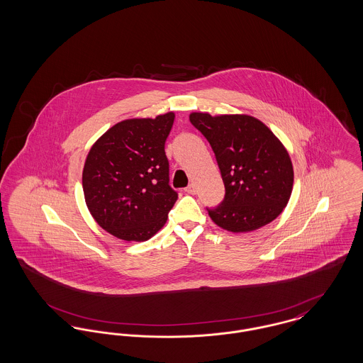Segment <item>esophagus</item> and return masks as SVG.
I'll return each instance as SVG.
<instances>
[{
    "mask_svg": "<svg viewBox=\"0 0 363 363\" xmlns=\"http://www.w3.org/2000/svg\"><path fill=\"white\" fill-rule=\"evenodd\" d=\"M185 191L189 193V194H194V193H196V186H194L193 184H190L189 186L185 188Z\"/></svg>",
    "mask_w": 363,
    "mask_h": 363,
    "instance_id": "esophagus-1",
    "label": "esophagus"
}]
</instances>
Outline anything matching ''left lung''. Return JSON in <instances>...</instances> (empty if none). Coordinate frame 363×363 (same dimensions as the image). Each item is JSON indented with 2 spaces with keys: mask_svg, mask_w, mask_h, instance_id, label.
Instances as JSON below:
<instances>
[{
  "mask_svg": "<svg viewBox=\"0 0 363 363\" xmlns=\"http://www.w3.org/2000/svg\"><path fill=\"white\" fill-rule=\"evenodd\" d=\"M191 125L212 147L225 199L207 208L211 219L233 233H246L271 223L287 206L293 190V163L271 129L255 117H212L191 113Z\"/></svg>",
  "mask_w": 363,
  "mask_h": 363,
  "instance_id": "1",
  "label": "left lung"
}]
</instances>
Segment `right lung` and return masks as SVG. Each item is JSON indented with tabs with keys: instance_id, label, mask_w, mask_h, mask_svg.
<instances>
[{
	"instance_id": "add662e5",
	"label": "right lung",
	"mask_w": 363,
	"mask_h": 363,
	"mask_svg": "<svg viewBox=\"0 0 363 363\" xmlns=\"http://www.w3.org/2000/svg\"><path fill=\"white\" fill-rule=\"evenodd\" d=\"M174 113L116 123L89 150L83 170L86 207L123 241H147L167 220L178 193L170 186L164 143Z\"/></svg>"
}]
</instances>
